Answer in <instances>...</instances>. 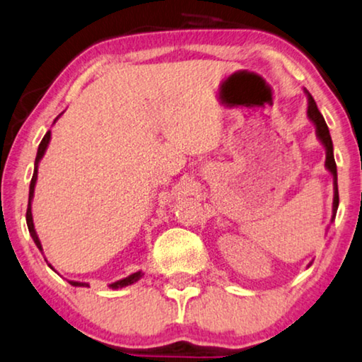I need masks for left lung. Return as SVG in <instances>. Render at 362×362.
Wrapping results in <instances>:
<instances>
[{"instance_id":"obj_1","label":"left lung","mask_w":362,"mask_h":362,"mask_svg":"<svg viewBox=\"0 0 362 362\" xmlns=\"http://www.w3.org/2000/svg\"><path fill=\"white\" fill-rule=\"evenodd\" d=\"M305 95H307L308 98V110H307V115L312 123L315 124V131H317V137L318 141L322 142L323 147H325V152H327V160H325V167H327V170L329 174L333 175V215H332V223L334 221V216H336V210H338V205H339V197H338V174H336V162H334V156H333V141H332V136H329V129L327 123H325L322 113L318 111V106L315 103L313 96L308 93L307 90H305Z\"/></svg>"}]
</instances>
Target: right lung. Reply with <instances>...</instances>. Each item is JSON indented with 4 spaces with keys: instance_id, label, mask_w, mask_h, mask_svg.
Masks as SVG:
<instances>
[{
    "instance_id": "obj_1",
    "label": "right lung",
    "mask_w": 362,
    "mask_h": 362,
    "mask_svg": "<svg viewBox=\"0 0 362 362\" xmlns=\"http://www.w3.org/2000/svg\"><path fill=\"white\" fill-rule=\"evenodd\" d=\"M62 115V113H60ZM60 115L57 116V118H55V121H57L59 118H60ZM54 121V123H55ZM49 142H50V131H47L45 132V136L42 137V141H40V144H39V149H37V156H35V162H34V174H33V180H30V185H29V203H28V211H26V221H28V228H29V234L30 236H33V241L35 243V246L39 247V251H44L42 249V244H40V239H39V236H37V233H35V228H34V220H33V210H30V208H33V198H34V188H35V182H37V169H39V162H40V159H42L44 157V154H45V151H47V146H49ZM45 261H47V259H45ZM49 264V262H47ZM49 267L52 269V271H55V269L50 266L49 264ZM57 272V271H55ZM144 276V274H142V271H137V272H134V274H131V276H128V277H124V279H119V281H116V282H113V284H110V288H123V287H128V285H132L134 282H137L139 281V279ZM69 284L70 285H74V287H88V284L86 282H78V281H69Z\"/></svg>"
}]
</instances>
